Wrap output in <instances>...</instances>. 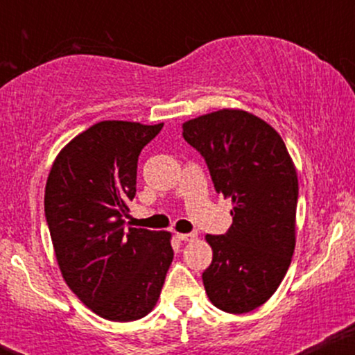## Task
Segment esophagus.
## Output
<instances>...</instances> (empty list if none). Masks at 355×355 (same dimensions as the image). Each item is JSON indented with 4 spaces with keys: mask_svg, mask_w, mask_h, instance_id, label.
Instances as JSON below:
<instances>
[{
    "mask_svg": "<svg viewBox=\"0 0 355 355\" xmlns=\"http://www.w3.org/2000/svg\"><path fill=\"white\" fill-rule=\"evenodd\" d=\"M198 235L197 234H177V239L182 240V242H193V240H197Z\"/></svg>",
    "mask_w": 355,
    "mask_h": 355,
    "instance_id": "34e87169",
    "label": "esophagus"
}]
</instances>
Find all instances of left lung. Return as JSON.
<instances>
[{"instance_id":"1","label":"left lung","mask_w":355,"mask_h":355,"mask_svg":"<svg viewBox=\"0 0 355 355\" xmlns=\"http://www.w3.org/2000/svg\"><path fill=\"white\" fill-rule=\"evenodd\" d=\"M205 158L217 193L232 198L225 235H207L211 263L202 274L215 307L245 313L277 291L295 248L299 182L284 140L262 118L223 108L182 125Z\"/></svg>"}]
</instances>
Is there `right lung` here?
<instances>
[{"label":"right lung","instance_id":"obj_1","mask_svg":"<svg viewBox=\"0 0 355 355\" xmlns=\"http://www.w3.org/2000/svg\"><path fill=\"white\" fill-rule=\"evenodd\" d=\"M164 123L107 120L76 135L56 157L44 189V217L64 282L113 322L152 312L173 260L170 232L128 229L138 155Z\"/></svg>","mask_w":355,"mask_h":355}]
</instances>
